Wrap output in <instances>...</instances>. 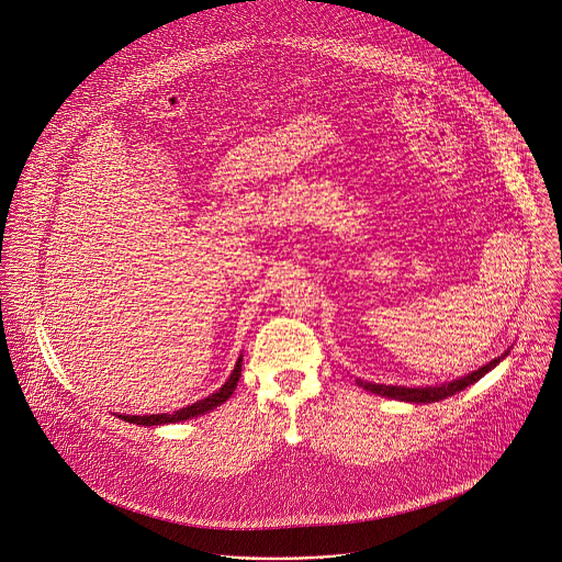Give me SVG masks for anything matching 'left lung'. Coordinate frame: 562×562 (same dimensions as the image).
Returning <instances> with one entry per match:
<instances>
[{"label": "left lung", "mask_w": 562, "mask_h": 562, "mask_svg": "<svg viewBox=\"0 0 562 562\" xmlns=\"http://www.w3.org/2000/svg\"><path fill=\"white\" fill-rule=\"evenodd\" d=\"M509 355V350H505L501 357L492 359L490 363H485L483 368L465 374V376H459L450 383H440V385H420V387H405V385H385V383H372V381H363V379H357V383L372 392V394H379V396H387V398H396V401H405V403H436V401H442L447 396H454L457 392L474 385L479 379H483L487 372H492L505 357Z\"/></svg>", "instance_id": "1"}]
</instances>
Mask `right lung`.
<instances>
[{"instance_id":"add662e5","label":"right lung","mask_w":562,"mask_h":562,"mask_svg":"<svg viewBox=\"0 0 562 562\" xmlns=\"http://www.w3.org/2000/svg\"><path fill=\"white\" fill-rule=\"evenodd\" d=\"M241 363H244V357L237 359V366H235L231 379H228L226 383H223L214 394H210V396H205V398H201V401H196V403H192V405H188V407H181V409H177V412H172V414H146V416L117 414V416L124 418V420H128V423H137V425L153 427V425H168V423H179V420H188V418L207 414L210 409L218 407L221 403H226V401L233 396V392H235V387H237V383H239V376H241Z\"/></svg>"}]
</instances>
